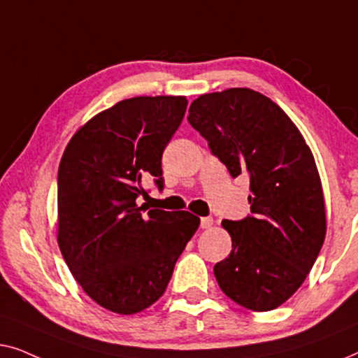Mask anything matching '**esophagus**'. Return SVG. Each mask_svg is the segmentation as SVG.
Listing matches in <instances>:
<instances>
[{"label": "esophagus", "instance_id": "esophagus-1", "mask_svg": "<svg viewBox=\"0 0 358 358\" xmlns=\"http://www.w3.org/2000/svg\"><path fill=\"white\" fill-rule=\"evenodd\" d=\"M214 224L213 217H201V229H210Z\"/></svg>", "mask_w": 358, "mask_h": 358}]
</instances>
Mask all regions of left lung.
I'll return each instance as SVG.
<instances>
[{
    "label": "left lung",
    "mask_w": 358,
    "mask_h": 358,
    "mask_svg": "<svg viewBox=\"0 0 358 358\" xmlns=\"http://www.w3.org/2000/svg\"><path fill=\"white\" fill-rule=\"evenodd\" d=\"M188 122L231 177L250 178L251 214L222 222L231 251L214 266L219 287L248 310L278 308L303 284L326 236L313 154L278 103L246 87L201 95Z\"/></svg>",
    "instance_id": "obj_1"
}]
</instances>
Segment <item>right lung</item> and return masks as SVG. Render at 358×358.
<instances>
[{
    "label": "right lung",
    "mask_w": 358,
    "mask_h": 358,
    "mask_svg": "<svg viewBox=\"0 0 358 358\" xmlns=\"http://www.w3.org/2000/svg\"><path fill=\"white\" fill-rule=\"evenodd\" d=\"M186 105L181 95L122 100L80 127L59 162V250L85 294L113 313L155 303L199 227L188 210L138 204L144 178L164 188L162 154Z\"/></svg>",
    "instance_id": "right-lung-1"
}]
</instances>
